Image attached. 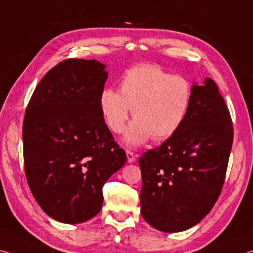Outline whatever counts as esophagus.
Masks as SVG:
<instances>
[{"label":"esophagus","instance_id":"obj_1","mask_svg":"<svg viewBox=\"0 0 253 253\" xmlns=\"http://www.w3.org/2000/svg\"><path fill=\"white\" fill-rule=\"evenodd\" d=\"M135 155L133 154V152L130 151V150H126V159H127V163L129 164H132L134 163L135 161Z\"/></svg>","mask_w":253,"mask_h":253}]
</instances>
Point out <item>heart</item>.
I'll return each instance as SVG.
<instances>
[{
	"label": "heart",
	"mask_w": 253,
	"mask_h": 253,
	"mask_svg": "<svg viewBox=\"0 0 253 253\" xmlns=\"http://www.w3.org/2000/svg\"><path fill=\"white\" fill-rule=\"evenodd\" d=\"M193 87L185 77L172 75L155 65H139L126 73L120 92L105 88L99 95V109L107 126L121 133L129 119L134 120L123 136L129 147L151 138L165 141L176 133L187 117Z\"/></svg>",
	"instance_id": "1"
}]
</instances>
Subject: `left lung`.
<instances>
[{"instance_id":"1","label":"left lung","mask_w":253,"mask_h":253,"mask_svg":"<svg viewBox=\"0 0 253 253\" xmlns=\"http://www.w3.org/2000/svg\"><path fill=\"white\" fill-rule=\"evenodd\" d=\"M183 126L160 147L139 159L141 214L155 229L188 230L210 213L224 183L233 142V126L212 78L193 83Z\"/></svg>"}]
</instances>
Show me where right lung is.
Returning <instances> with one entry per match:
<instances>
[{
    "label": "right lung",
    "instance_id": "right-lung-1",
    "mask_svg": "<svg viewBox=\"0 0 253 253\" xmlns=\"http://www.w3.org/2000/svg\"><path fill=\"white\" fill-rule=\"evenodd\" d=\"M97 60L68 59L37 86L23 121L26 176L53 220L77 224L103 205V186L126 161L99 109L109 76Z\"/></svg>",
    "mask_w": 253,
    "mask_h": 253
}]
</instances>
